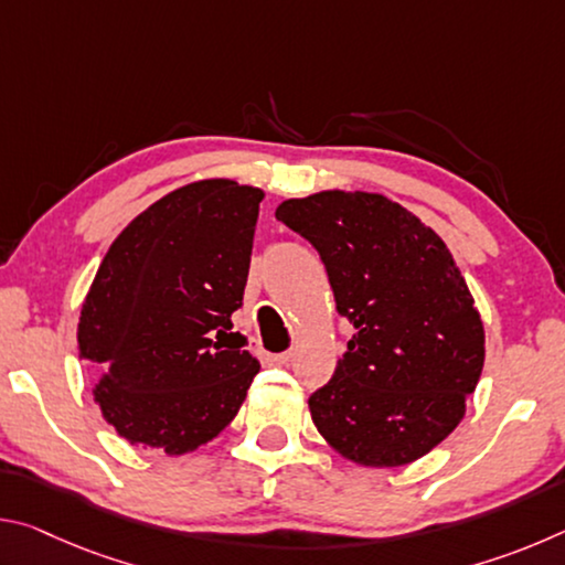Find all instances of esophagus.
<instances>
[{"label": "esophagus", "mask_w": 565, "mask_h": 565, "mask_svg": "<svg viewBox=\"0 0 565 565\" xmlns=\"http://www.w3.org/2000/svg\"><path fill=\"white\" fill-rule=\"evenodd\" d=\"M294 356H296V351H294V349H289V351L276 353L274 361H276V363H281V366H286V363H291V361H294Z\"/></svg>", "instance_id": "esophagus-1"}]
</instances>
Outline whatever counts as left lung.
Listing matches in <instances>:
<instances>
[{
  "label": "left lung",
  "mask_w": 565,
  "mask_h": 565,
  "mask_svg": "<svg viewBox=\"0 0 565 565\" xmlns=\"http://www.w3.org/2000/svg\"><path fill=\"white\" fill-rule=\"evenodd\" d=\"M317 248L337 311L356 333L313 426L341 456L391 468L454 431L483 369V323L451 252L404 206L366 191H321L276 206Z\"/></svg>",
  "instance_id": "obj_1"
}]
</instances>
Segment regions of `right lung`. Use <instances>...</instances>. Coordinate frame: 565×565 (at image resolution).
I'll return each instance as SVG.
<instances>
[{
	"label": "right lung",
	"instance_id": "right-lung-1",
	"mask_svg": "<svg viewBox=\"0 0 565 565\" xmlns=\"http://www.w3.org/2000/svg\"><path fill=\"white\" fill-rule=\"evenodd\" d=\"M262 189L194 181L114 238L84 299L79 351L94 401L131 444L169 456L224 431L259 361L222 339L242 309Z\"/></svg>",
	"mask_w": 565,
	"mask_h": 565
}]
</instances>
